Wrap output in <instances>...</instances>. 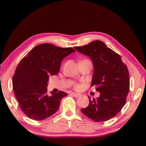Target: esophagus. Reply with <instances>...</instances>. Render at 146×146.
<instances>
[{"instance_id": "1", "label": "esophagus", "mask_w": 146, "mask_h": 146, "mask_svg": "<svg viewBox=\"0 0 146 146\" xmlns=\"http://www.w3.org/2000/svg\"><path fill=\"white\" fill-rule=\"evenodd\" d=\"M71 94L73 95V96H74L75 98H78V97L81 96V94H79V93H73V92L71 93Z\"/></svg>"}]
</instances>
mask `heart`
Wrapping results in <instances>:
<instances>
[{"mask_svg":"<svg viewBox=\"0 0 146 146\" xmlns=\"http://www.w3.org/2000/svg\"><path fill=\"white\" fill-rule=\"evenodd\" d=\"M75 88H76V89H79V88H80V84H77L75 85Z\"/></svg>","mask_w":146,"mask_h":146,"instance_id":"b5f03b06","label":"heart"}]
</instances>
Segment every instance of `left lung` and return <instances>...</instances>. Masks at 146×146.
<instances>
[{
    "mask_svg": "<svg viewBox=\"0 0 146 146\" xmlns=\"http://www.w3.org/2000/svg\"><path fill=\"white\" fill-rule=\"evenodd\" d=\"M75 48L91 60L94 67L91 86L100 93L97 99L88 98L89 104L82 108V113L95 121H108L125 104L130 88L128 68L119 55L100 40Z\"/></svg>",
    "mask_w": 146,
    "mask_h": 146,
    "instance_id": "1",
    "label": "left lung"
}]
</instances>
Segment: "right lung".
Here are the masks:
<instances>
[{
    "instance_id": "add662e5",
    "label": "right lung",
    "mask_w": 146,
    "mask_h": 146,
    "mask_svg": "<svg viewBox=\"0 0 146 146\" xmlns=\"http://www.w3.org/2000/svg\"><path fill=\"white\" fill-rule=\"evenodd\" d=\"M75 51L44 43L37 45L18 64L12 79L13 90L22 111L31 119L40 121L56 113L65 92H51L50 75L58 74L62 60Z\"/></svg>"
}]
</instances>
